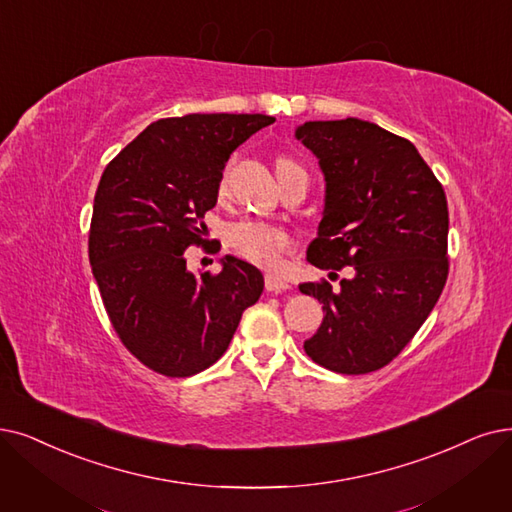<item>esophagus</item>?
I'll return each instance as SVG.
<instances>
[{"instance_id":"esophagus-1","label":"esophagus","mask_w":512,"mask_h":512,"mask_svg":"<svg viewBox=\"0 0 512 512\" xmlns=\"http://www.w3.org/2000/svg\"><path fill=\"white\" fill-rule=\"evenodd\" d=\"M264 288H267V292H275V294H279V292L290 290L292 285H290L288 281H283V279H281V277H277V275H267V277H264Z\"/></svg>"}]
</instances>
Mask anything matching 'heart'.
Returning <instances> with one entry per match:
<instances>
[{"label":"heart","instance_id":"b5f03b06","mask_svg":"<svg viewBox=\"0 0 512 512\" xmlns=\"http://www.w3.org/2000/svg\"><path fill=\"white\" fill-rule=\"evenodd\" d=\"M294 170H302L298 163L290 157H279L277 159V176H283ZM229 182V166L222 170L218 189L224 191ZM224 243L227 248L237 254L239 258L258 264V267H277L281 262L283 254L292 248V237L290 233L275 227V224L254 220V218H243L233 224H229L227 231H224Z\"/></svg>","mask_w":512,"mask_h":512}]
</instances>
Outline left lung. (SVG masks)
Instances as JSON below:
<instances>
[{"label":"left lung","instance_id":"8db88e82","mask_svg":"<svg viewBox=\"0 0 512 512\" xmlns=\"http://www.w3.org/2000/svg\"><path fill=\"white\" fill-rule=\"evenodd\" d=\"M296 138L325 176V210L306 260L353 271L338 290L325 279L300 285L325 313L304 351L332 372L370 374L405 349L443 292L445 191L410 140L370 121H306Z\"/></svg>","mask_w":512,"mask_h":512}]
</instances>
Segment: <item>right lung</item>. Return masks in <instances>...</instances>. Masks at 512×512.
Wrapping results in <instances>:
<instances>
[{"mask_svg":"<svg viewBox=\"0 0 512 512\" xmlns=\"http://www.w3.org/2000/svg\"><path fill=\"white\" fill-rule=\"evenodd\" d=\"M269 115L193 113L157 119L105 168L94 195L88 254L119 340L149 370L187 378L229 349L243 311L264 288L250 262L187 271L231 153Z\"/></svg>","mask_w":512,"mask_h":512,"instance_id":"obj_1","label":"right lung"}]
</instances>
